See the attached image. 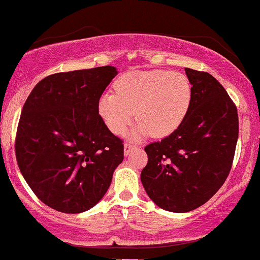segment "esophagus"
<instances>
[{
    "label": "esophagus",
    "mask_w": 260,
    "mask_h": 260,
    "mask_svg": "<svg viewBox=\"0 0 260 260\" xmlns=\"http://www.w3.org/2000/svg\"><path fill=\"white\" fill-rule=\"evenodd\" d=\"M133 148L134 147H133L132 144H128V143H126V144H124V155H126V156H128L131 151H132Z\"/></svg>",
    "instance_id": "34e87169"
}]
</instances>
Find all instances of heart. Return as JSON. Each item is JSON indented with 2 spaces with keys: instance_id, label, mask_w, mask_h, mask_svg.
I'll return each mask as SVG.
<instances>
[{
  "instance_id": "obj_1",
  "label": "heart",
  "mask_w": 260,
  "mask_h": 260,
  "mask_svg": "<svg viewBox=\"0 0 260 260\" xmlns=\"http://www.w3.org/2000/svg\"><path fill=\"white\" fill-rule=\"evenodd\" d=\"M116 92L100 96L98 112L115 134H122L136 117L139 122L131 131L133 139L153 133L156 138L177 129L192 101V86L184 74L164 70L134 71L115 83Z\"/></svg>"
}]
</instances>
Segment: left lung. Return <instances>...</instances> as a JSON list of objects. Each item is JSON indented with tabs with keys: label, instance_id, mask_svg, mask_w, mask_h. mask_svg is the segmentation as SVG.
<instances>
[{
	"label": "left lung",
	"instance_id": "left-lung-1",
	"mask_svg": "<svg viewBox=\"0 0 260 260\" xmlns=\"http://www.w3.org/2000/svg\"><path fill=\"white\" fill-rule=\"evenodd\" d=\"M192 101L182 123L145 147L143 187L157 207L187 213L202 207L228 178L238 139V115L223 86L207 72L184 68Z\"/></svg>",
	"mask_w": 260,
	"mask_h": 260
}]
</instances>
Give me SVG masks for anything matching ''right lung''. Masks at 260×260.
I'll list each match as a JSON object with an SVG mask.
<instances>
[{
    "label": "right lung",
    "instance_id": "right-lung-1",
    "mask_svg": "<svg viewBox=\"0 0 260 260\" xmlns=\"http://www.w3.org/2000/svg\"><path fill=\"white\" fill-rule=\"evenodd\" d=\"M117 73L105 66L51 74L26 99L17 129V162L47 207L83 213L109 189L123 161V144L101 120L98 103Z\"/></svg>",
    "mask_w": 260,
    "mask_h": 260
}]
</instances>
